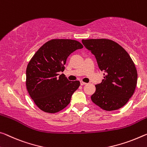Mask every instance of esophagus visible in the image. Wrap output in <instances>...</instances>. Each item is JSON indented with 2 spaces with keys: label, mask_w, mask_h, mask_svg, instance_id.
<instances>
[{
  "label": "esophagus",
  "mask_w": 147,
  "mask_h": 147,
  "mask_svg": "<svg viewBox=\"0 0 147 147\" xmlns=\"http://www.w3.org/2000/svg\"><path fill=\"white\" fill-rule=\"evenodd\" d=\"M80 84L82 85V86H83V85H85V84H86V82H82V81H81V82H80Z\"/></svg>",
  "instance_id": "1"
}]
</instances>
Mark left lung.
Masks as SVG:
<instances>
[{
	"instance_id": "obj_1",
	"label": "left lung",
	"mask_w": 147,
	"mask_h": 147,
	"mask_svg": "<svg viewBox=\"0 0 147 147\" xmlns=\"http://www.w3.org/2000/svg\"><path fill=\"white\" fill-rule=\"evenodd\" d=\"M84 46L96 58L104 79L95 85L92 101L103 110H118L134 94L137 82L136 67L122 46L109 39L82 40Z\"/></svg>"
}]
</instances>
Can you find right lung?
<instances>
[{"label":"right lung","instance_id":"add662e5","mask_svg":"<svg viewBox=\"0 0 147 147\" xmlns=\"http://www.w3.org/2000/svg\"><path fill=\"white\" fill-rule=\"evenodd\" d=\"M82 48L77 40L52 39L43 44L30 60L26 69V87L40 110L55 113L69 104L80 83L69 81L59 72H63L69 55Z\"/></svg>","mask_w":147,"mask_h":147}]
</instances>
